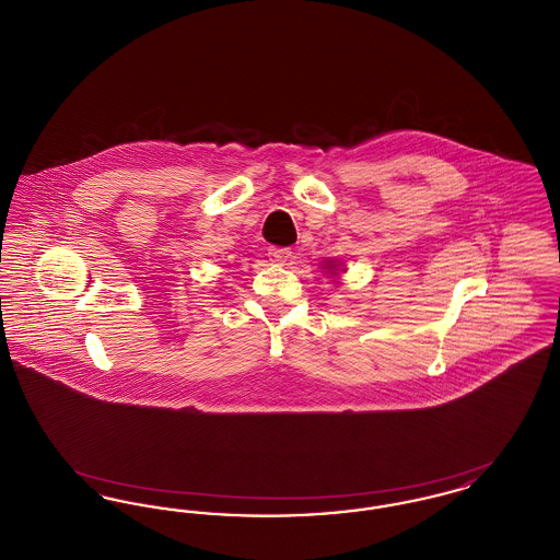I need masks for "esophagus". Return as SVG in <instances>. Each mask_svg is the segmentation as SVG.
<instances>
[{
  "instance_id": "obj_1",
  "label": "esophagus",
  "mask_w": 560,
  "mask_h": 560,
  "mask_svg": "<svg viewBox=\"0 0 560 560\" xmlns=\"http://www.w3.org/2000/svg\"><path fill=\"white\" fill-rule=\"evenodd\" d=\"M268 258L277 265H285L292 258L290 247H268Z\"/></svg>"
}]
</instances>
